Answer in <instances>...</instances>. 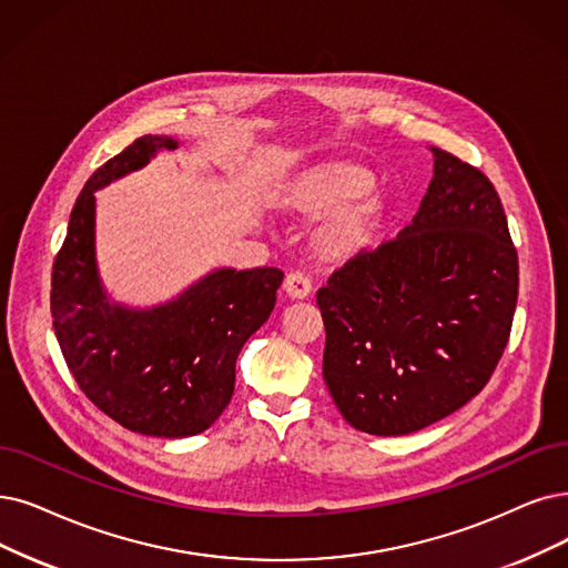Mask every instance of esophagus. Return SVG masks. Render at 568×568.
Instances as JSON below:
<instances>
[{"instance_id":"1","label":"esophagus","mask_w":568,"mask_h":568,"mask_svg":"<svg viewBox=\"0 0 568 568\" xmlns=\"http://www.w3.org/2000/svg\"><path fill=\"white\" fill-rule=\"evenodd\" d=\"M284 291L288 293L291 298H298V301L307 298L312 293V280L305 275V272L293 270V272H288L286 280H284Z\"/></svg>"}]
</instances>
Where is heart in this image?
<instances>
[{
  "instance_id": "1",
  "label": "heart",
  "mask_w": 568,
  "mask_h": 568,
  "mask_svg": "<svg viewBox=\"0 0 568 568\" xmlns=\"http://www.w3.org/2000/svg\"><path fill=\"white\" fill-rule=\"evenodd\" d=\"M373 184L371 174L347 165L314 170L303 176L291 191V207L298 212L324 216L331 214L316 235L322 256L331 261H347L358 256L373 242L379 205L377 200L354 199L366 195Z\"/></svg>"
}]
</instances>
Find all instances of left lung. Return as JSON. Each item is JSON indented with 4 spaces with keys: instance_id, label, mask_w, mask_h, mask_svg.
Masks as SVG:
<instances>
[{
    "instance_id": "1",
    "label": "left lung",
    "mask_w": 568,
    "mask_h": 568,
    "mask_svg": "<svg viewBox=\"0 0 568 568\" xmlns=\"http://www.w3.org/2000/svg\"><path fill=\"white\" fill-rule=\"evenodd\" d=\"M430 153L434 179L413 223L316 291L326 387L343 417L373 436L415 434L478 396L517 305L501 197L478 168Z\"/></svg>"
}]
</instances>
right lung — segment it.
<instances>
[{"label": "right lung", "mask_w": 568, "mask_h": 568, "mask_svg": "<svg viewBox=\"0 0 568 568\" xmlns=\"http://www.w3.org/2000/svg\"><path fill=\"white\" fill-rule=\"evenodd\" d=\"M176 140L144 134L85 181L53 263L51 314L81 392L142 436L186 438L210 428L235 389V361L275 307L280 267H221L170 303L109 301L95 258V191L144 168Z\"/></svg>", "instance_id": "1"}]
</instances>
